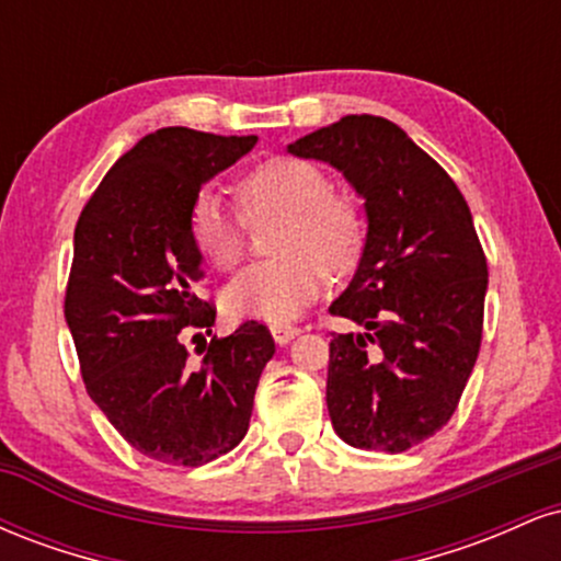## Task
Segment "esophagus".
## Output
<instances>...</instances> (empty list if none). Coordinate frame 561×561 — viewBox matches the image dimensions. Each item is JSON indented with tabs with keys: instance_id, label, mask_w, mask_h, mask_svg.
<instances>
[{
	"instance_id": "esophagus-1",
	"label": "esophagus",
	"mask_w": 561,
	"mask_h": 561,
	"mask_svg": "<svg viewBox=\"0 0 561 561\" xmlns=\"http://www.w3.org/2000/svg\"><path fill=\"white\" fill-rule=\"evenodd\" d=\"M272 334H274V340L279 345H287L289 340H295L300 334V327H295V324H274L272 327Z\"/></svg>"
}]
</instances>
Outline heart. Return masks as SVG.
Wrapping results in <instances>:
<instances>
[{
    "mask_svg": "<svg viewBox=\"0 0 561 561\" xmlns=\"http://www.w3.org/2000/svg\"><path fill=\"white\" fill-rule=\"evenodd\" d=\"M250 224L282 216L274 237L276 261L244 268L227 287L224 302L234 317L295 319L324 289L327 272L356 268L366 244V218L356 197L332 190V179L311 160L276 156L237 182ZM214 192H203L190 210V237L210 266L231 272L248 248V222Z\"/></svg>",
    "mask_w": 561,
    "mask_h": 561,
    "instance_id": "1",
    "label": "heart"
}]
</instances>
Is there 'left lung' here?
<instances>
[{
    "label": "left lung",
    "mask_w": 561,
    "mask_h": 561,
    "mask_svg": "<svg viewBox=\"0 0 561 561\" xmlns=\"http://www.w3.org/2000/svg\"><path fill=\"white\" fill-rule=\"evenodd\" d=\"M343 171L366 203V244L332 317L327 409L334 433L366 450L427 440L454 416L482 340L488 261L465 195L401 126L345 115L287 147Z\"/></svg>",
    "instance_id": "left-lung-1"
}]
</instances>
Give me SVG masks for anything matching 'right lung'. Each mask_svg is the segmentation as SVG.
<instances>
[{
  "label": "right lung",
  "instance_id": "right-lung-1",
  "mask_svg": "<svg viewBox=\"0 0 561 561\" xmlns=\"http://www.w3.org/2000/svg\"><path fill=\"white\" fill-rule=\"evenodd\" d=\"M255 141L184 126L147 134L76 224L66 321L83 385L128 446L160 465L199 467L234 448L276 351L259 321L205 343L197 364L184 345L216 321L214 302L195 295L203 255L190 237L192 203Z\"/></svg>",
  "mask_w": 561,
  "mask_h": 561
}]
</instances>
